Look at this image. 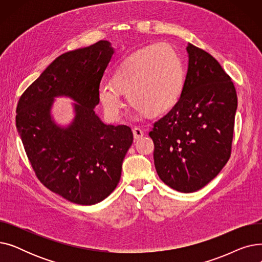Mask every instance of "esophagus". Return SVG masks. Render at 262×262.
Segmentation results:
<instances>
[{"mask_svg":"<svg viewBox=\"0 0 262 262\" xmlns=\"http://www.w3.org/2000/svg\"><path fill=\"white\" fill-rule=\"evenodd\" d=\"M133 134H134V138H135L136 140H138V139L142 138V137L144 136L143 130H142L141 128H139V127H135V128L133 129Z\"/></svg>","mask_w":262,"mask_h":262,"instance_id":"obj_1","label":"esophagus"}]
</instances>
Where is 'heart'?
<instances>
[{"mask_svg":"<svg viewBox=\"0 0 262 262\" xmlns=\"http://www.w3.org/2000/svg\"><path fill=\"white\" fill-rule=\"evenodd\" d=\"M185 85L184 64L168 45L147 46L118 64L112 81L102 80L98 98L106 115L119 120L124 107L122 93L138 115L160 116L178 103Z\"/></svg>","mask_w":262,"mask_h":262,"instance_id":"b5f03b06","label":"heart"}]
</instances>
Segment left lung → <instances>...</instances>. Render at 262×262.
Listing matches in <instances>:
<instances>
[{"label":"left lung","instance_id":"obj_1","mask_svg":"<svg viewBox=\"0 0 262 262\" xmlns=\"http://www.w3.org/2000/svg\"><path fill=\"white\" fill-rule=\"evenodd\" d=\"M183 94L168 115L154 123V163L160 180L190 193L221 172L231 153L237 93L215 58L188 43Z\"/></svg>","mask_w":262,"mask_h":262}]
</instances>
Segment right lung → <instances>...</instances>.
Here are the masks:
<instances>
[{"label": "right lung", "instance_id": "right-lung-1", "mask_svg": "<svg viewBox=\"0 0 262 262\" xmlns=\"http://www.w3.org/2000/svg\"><path fill=\"white\" fill-rule=\"evenodd\" d=\"M114 52L109 41L101 40L60 55L17 106V129L38 180L78 205L100 203L116 189L134 139L128 126L107 125L94 112L100 103L98 87ZM58 96L77 103L75 118L66 128L50 114Z\"/></svg>", "mask_w": 262, "mask_h": 262}]
</instances>
